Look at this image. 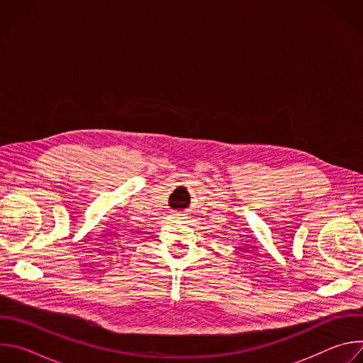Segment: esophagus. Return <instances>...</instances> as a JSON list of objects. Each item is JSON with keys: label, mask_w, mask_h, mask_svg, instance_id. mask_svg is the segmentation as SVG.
Here are the masks:
<instances>
[{"label": "esophagus", "mask_w": 363, "mask_h": 363, "mask_svg": "<svg viewBox=\"0 0 363 363\" xmlns=\"http://www.w3.org/2000/svg\"><path fill=\"white\" fill-rule=\"evenodd\" d=\"M179 216H181V214H177L174 218H177V220H182V217H179Z\"/></svg>", "instance_id": "esophagus-1"}]
</instances>
